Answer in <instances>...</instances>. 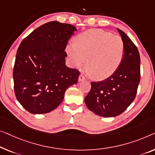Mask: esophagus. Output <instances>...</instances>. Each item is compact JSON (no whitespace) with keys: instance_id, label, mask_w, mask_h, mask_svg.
Here are the masks:
<instances>
[{"instance_id":"obj_1","label":"esophagus","mask_w":155,"mask_h":155,"mask_svg":"<svg viewBox=\"0 0 155 155\" xmlns=\"http://www.w3.org/2000/svg\"><path fill=\"white\" fill-rule=\"evenodd\" d=\"M85 79V78L83 74H80L79 77H78V81H84Z\"/></svg>"}]
</instances>
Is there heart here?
I'll list each match as a JSON object with an SVG mask.
<instances>
[{"mask_svg": "<svg viewBox=\"0 0 155 155\" xmlns=\"http://www.w3.org/2000/svg\"><path fill=\"white\" fill-rule=\"evenodd\" d=\"M67 46L71 63L78 68L86 61L85 71L96 80L106 79L117 71L123 60L124 45L120 36L101 29H90Z\"/></svg>", "mask_w": 155, "mask_h": 155, "instance_id": "heart-1", "label": "heart"}]
</instances>
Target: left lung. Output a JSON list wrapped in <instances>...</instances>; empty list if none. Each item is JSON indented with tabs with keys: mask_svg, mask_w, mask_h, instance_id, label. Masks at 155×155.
<instances>
[{
	"mask_svg": "<svg viewBox=\"0 0 155 155\" xmlns=\"http://www.w3.org/2000/svg\"><path fill=\"white\" fill-rule=\"evenodd\" d=\"M124 45L123 60L110 77L91 82V89L85 97L89 110L100 116H117L127 109L136 97L140 82V55L129 37L117 29Z\"/></svg>",
	"mask_w": 155,
	"mask_h": 155,
	"instance_id": "8db88e82",
	"label": "left lung"
}]
</instances>
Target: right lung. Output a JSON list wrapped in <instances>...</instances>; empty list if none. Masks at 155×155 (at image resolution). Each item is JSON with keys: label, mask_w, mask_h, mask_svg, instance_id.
Instances as JSON below:
<instances>
[{"label": "right lung", "mask_w": 155, "mask_h": 155, "mask_svg": "<svg viewBox=\"0 0 155 155\" xmlns=\"http://www.w3.org/2000/svg\"><path fill=\"white\" fill-rule=\"evenodd\" d=\"M77 28L50 21L28 35L18 48L13 70L15 93L23 107L33 114L51 111L64 92L78 81L79 71L65 65L66 46Z\"/></svg>", "instance_id": "obj_1"}]
</instances>
